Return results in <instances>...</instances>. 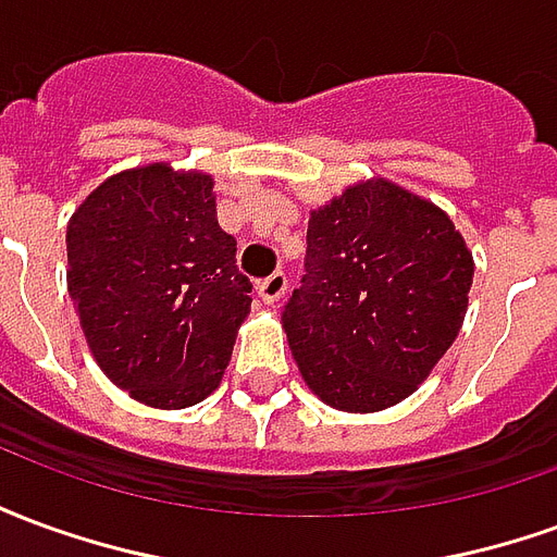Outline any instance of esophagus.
<instances>
[{
  "instance_id": "esophagus-1",
  "label": "esophagus",
  "mask_w": 557,
  "mask_h": 557,
  "mask_svg": "<svg viewBox=\"0 0 557 557\" xmlns=\"http://www.w3.org/2000/svg\"><path fill=\"white\" fill-rule=\"evenodd\" d=\"M256 289H259V298H262L265 304H277L280 298L286 295V289H289V280H286V274H283V271H274V274L262 280Z\"/></svg>"
}]
</instances>
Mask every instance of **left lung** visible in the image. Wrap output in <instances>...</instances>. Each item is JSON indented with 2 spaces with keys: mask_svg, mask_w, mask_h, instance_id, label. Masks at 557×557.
<instances>
[{
  "mask_svg": "<svg viewBox=\"0 0 557 557\" xmlns=\"http://www.w3.org/2000/svg\"><path fill=\"white\" fill-rule=\"evenodd\" d=\"M474 262L438 208L391 182L355 184L307 226L283 327L304 382L343 411H379L430 375L466 319Z\"/></svg>",
  "mask_w": 557,
  "mask_h": 557,
  "instance_id": "8db88e82",
  "label": "left lung"
}]
</instances>
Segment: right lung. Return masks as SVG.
<instances>
[{
    "label": "right lung",
    "instance_id": "right-lung-1",
    "mask_svg": "<svg viewBox=\"0 0 557 557\" xmlns=\"http://www.w3.org/2000/svg\"><path fill=\"white\" fill-rule=\"evenodd\" d=\"M211 187L202 172L151 163L107 178L67 223V292L91 355L154 409L220 385L253 301Z\"/></svg>",
    "mask_w": 557,
    "mask_h": 557
}]
</instances>
